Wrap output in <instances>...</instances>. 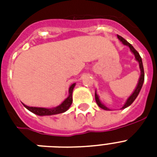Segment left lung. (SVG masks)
<instances>
[{
  "label": "left lung",
  "instance_id": "obj_1",
  "mask_svg": "<svg viewBox=\"0 0 157 157\" xmlns=\"http://www.w3.org/2000/svg\"><path fill=\"white\" fill-rule=\"evenodd\" d=\"M117 38H118V39H119V40L121 41L123 45H127V46L129 48L130 51H131V52L134 54V57H135V59H136L137 61H138V63H139V68H140V72H141V74H140V76H139V82H138V85H137L136 88H135V90H134V92L132 93L131 95L129 96V98H128V99L126 100V102H125V103L124 104V106L121 107V109H124V108H126L127 107L130 106V105L133 103V102L135 100V98H136L137 97H138V95H139V92H140V90H141L142 86H143V85H144V65H143V62H142V58L140 57V55H139V54L138 53V51H137V50H135L134 47H133V45H132L131 44H129V43L126 40H124V38L121 37V36L117 35ZM95 100H96V103H97V104L98 105V107H101L102 109L109 111L110 110L109 108L106 107V106H105L103 103H102V102H101L100 99H99V97H98V95L97 94V92H96V91H95Z\"/></svg>",
  "mask_w": 157,
  "mask_h": 157
}]
</instances>
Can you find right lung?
Masks as SVG:
<instances>
[{"label": "right lung", "instance_id": "1", "mask_svg": "<svg viewBox=\"0 0 157 157\" xmlns=\"http://www.w3.org/2000/svg\"><path fill=\"white\" fill-rule=\"evenodd\" d=\"M76 86V83H73L70 87H69L68 90V96L65 100L59 104V106H57L55 107H52V108H45V107H29L27 105L23 104V106L29 110L30 112L38 116H52V115L60 114V113H63L69 109V107L72 103V91L73 89Z\"/></svg>", "mask_w": 157, "mask_h": 157}]
</instances>
